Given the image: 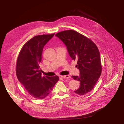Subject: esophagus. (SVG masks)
<instances>
[{"label": "esophagus", "instance_id": "esophagus-1", "mask_svg": "<svg viewBox=\"0 0 124 124\" xmlns=\"http://www.w3.org/2000/svg\"><path fill=\"white\" fill-rule=\"evenodd\" d=\"M61 77L63 78H64V79H66V78H70V76L69 75H66V76H61Z\"/></svg>", "mask_w": 124, "mask_h": 124}]
</instances>
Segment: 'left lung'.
<instances>
[{"label": "left lung", "instance_id": "1", "mask_svg": "<svg viewBox=\"0 0 124 124\" xmlns=\"http://www.w3.org/2000/svg\"><path fill=\"white\" fill-rule=\"evenodd\" d=\"M55 36L66 46L69 54L73 60H78L77 67L79 76H72L79 82L80 86L74 92L84 95L94 88L101 72L99 49L89 39L73 30L61 31Z\"/></svg>", "mask_w": 124, "mask_h": 124}]
</instances>
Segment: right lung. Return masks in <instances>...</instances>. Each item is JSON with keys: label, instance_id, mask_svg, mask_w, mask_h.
I'll use <instances>...</instances> for the list:
<instances>
[{"label": "right lung", "instance_id": "add662e5", "mask_svg": "<svg viewBox=\"0 0 124 124\" xmlns=\"http://www.w3.org/2000/svg\"><path fill=\"white\" fill-rule=\"evenodd\" d=\"M54 34L36 36L22 48L16 61L17 79L33 97L43 99L46 97L59 80L57 76L42 77L40 69L43 48Z\"/></svg>", "mask_w": 124, "mask_h": 124}]
</instances>
